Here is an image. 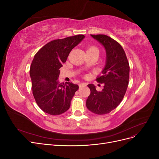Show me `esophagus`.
Masks as SVG:
<instances>
[{"instance_id": "esophagus-1", "label": "esophagus", "mask_w": 159, "mask_h": 159, "mask_svg": "<svg viewBox=\"0 0 159 159\" xmlns=\"http://www.w3.org/2000/svg\"><path fill=\"white\" fill-rule=\"evenodd\" d=\"M87 85L85 83H80V88H82V87H85V86Z\"/></svg>"}]
</instances>
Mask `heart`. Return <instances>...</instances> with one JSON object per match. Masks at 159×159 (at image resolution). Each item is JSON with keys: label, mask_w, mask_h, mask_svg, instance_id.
Instances as JSON below:
<instances>
[{"label": "heart", "mask_w": 159, "mask_h": 159, "mask_svg": "<svg viewBox=\"0 0 159 159\" xmlns=\"http://www.w3.org/2000/svg\"><path fill=\"white\" fill-rule=\"evenodd\" d=\"M87 52H99V49L98 48L97 46H95L94 45H89L87 47Z\"/></svg>", "instance_id": "heart-1"}]
</instances>
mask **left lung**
I'll use <instances>...</instances> for the list:
<instances>
[{"label": "left lung", "instance_id": "1", "mask_svg": "<svg viewBox=\"0 0 159 159\" xmlns=\"http://www.w3.org/2000/svg\"><path fill=\"white\" fill-rule=\"evenodd\" d=\"M106 50V64L102 75L96 81L103 84V89L96 90L93 84L88 85L91 93L86 100L87 108L93 113H110L121 102L129 85L130 67L125 52L119 42L104 34H91Z\"/></svg>", "mask_w": 159, "mask_h": 159}]
</instances>
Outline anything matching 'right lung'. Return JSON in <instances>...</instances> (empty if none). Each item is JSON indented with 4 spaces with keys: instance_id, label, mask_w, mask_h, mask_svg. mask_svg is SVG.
Listing matches in <instances>:
<instances>
[{
    "instance_id": "right-lung-1",
    "label": "right lung",
    "mask_w": 159,
    "mask_h": 159,
    "mask_svg": "<svg viewBox=\"0 0 159 159\" xmlns=\"http://www.w3.org/2000/svg\"><path fill=\"white\" fill-rule=\"evenodd\" d=\"M83 34L54 40L37 52L32 61L30 75L34 98L37 105L52 115L64 113L79 86L70 82L60 83V68L70 52L84 38Z\"/></svg>"
}]
</instances>
